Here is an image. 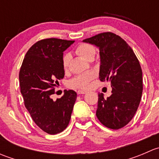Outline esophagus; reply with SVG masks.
Masks as SVG:
<instances>
[{
    "label": "esophagus",
    "instance_id": "esophagus-1",
    "mask_svg": "<svg viewBox=\"0 0 159 159\" xmlns=\"http://www.w3.org/2000/svg\"><path fill=\"white\" fill-rule=\"evenodd\" d=\"M78 94H85L86 91H82V90H79V91H78Z\"/></svg>",
    "mask_w": 159,
    "mask_h": 159
}]
</instances>
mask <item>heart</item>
Masks as SVG:
<instances>
[{"instance_id":"heart-1","label":"heart","mask_w":159,"mask_h":159,"mask_svg":"<svg viewBox=\"0 0 159 159\" xmlns=\"http://www.w3.org/2000/svg\"><path fill=\"white\" fill-rule=\"evenodd\" d=\"M75 53L85 60L91 61L94 58V56L95 54V49L90 44L81 43L76 47ZM70 59V54L68 53L65 54L62 57V65L65 70H67V68H68ZM94 77H95V74L93 71H89L81 74V75H76L68 81V86L71 89H86L89 86L90 81L94 79Z\"/></svg>"}]
</instances>
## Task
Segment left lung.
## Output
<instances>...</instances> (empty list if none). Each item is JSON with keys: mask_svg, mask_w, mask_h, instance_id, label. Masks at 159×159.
I'll list each match as a JSON object with an SVG mask.
<instances>
[{"mask_svg": "<svg viewBox=\"0 0 159 159\" xmlns=\"http://www.w3.org/2000/svg\"><path fill=\"white\" fill-rule=\"evenodd\" d=\"M100 51L101 81H109L111 95L98 94L96 116L103 125L119 129L129 124L137 111L143 90L142 71L133 50L112 32H103L84 39Z\"/></svg>", "mask_w": 159, "mask_h": 159, "instance_id": "obj_1", "label": "left lung"}]
</instances>
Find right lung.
I'll use <instances>...</instances> for the list:
<instances>
[{
    "label": "right lung",
    "mask_w": 159,
    "mask_h": 159,
    "mask_svg": "<svg viewBox=\"0 0 159 159\" xmlns=\"http://www.w3.org/2000/svg\"><path fill=\"white\" fill-rule=\"evenodd\" d=\"M75 41L46 38L37 41L26 53L20 72V92L35 124L50 134L63 131L69 124L77 93L65 90L53 101L54 87L65 76L63 51Z\"/></svg>",
    "instance_id": "1"
}]
</instances>
